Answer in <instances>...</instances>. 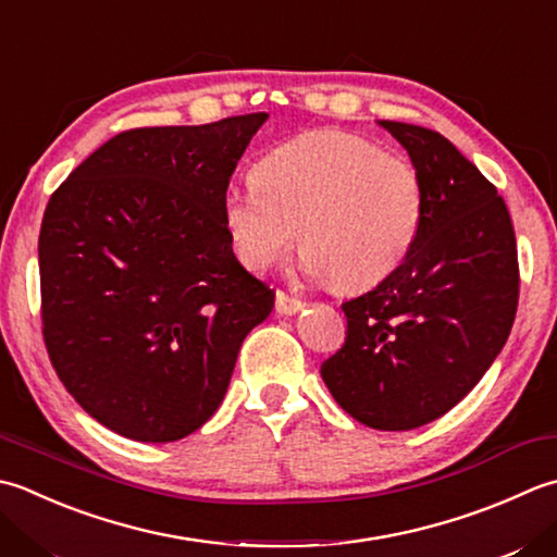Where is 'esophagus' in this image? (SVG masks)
Wrapping results in <instances>:
<instances>
[{
	"instance_id": "34e87169",
	"label": "esophagus",
	"mask_w": 557,
	"mask_h": 557,
	"mask_svg": "<svg viewBox=\"0 0 557 557\" xmlns=\"http://www.w3.org/2000/svg\"><path fill=\"white\" fill-rule=\"evenodd\" d=\"M301 307H304V301H301V299H297V297H289V294H287V292H282V289H277V292H275V309H277V313H282V315H292V313H297Z\"/></svg>"
}]
</instances>
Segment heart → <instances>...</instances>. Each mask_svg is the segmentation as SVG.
I'll list each match as a JSON object with an SVG mask.
<instances>
[{
  "label": "heart",
  "mask_w": 557,
  "mask_h": 557,
  "mask_svg": "<svg viewBox=\"0 0 557 557\" xmlns=\"http://www.w3.org/2000/svg\"><path fill=\"white\" fill-rule=\"evenodd\" d=\"M424 185L412 161L345 129H315L270 149L256 178L232 183L224 224L242 263L275 265L292 246L304 270L337 292H362L406 263Z\"/></svg>",
  "instance_id": "heart-1"
}]
</instances>
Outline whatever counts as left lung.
<instances>
[{"mask_svg": "<svg viewBox=\"0 0 557 557\" xmlns=\"http://www.w3.org/2000/svg\"><path fill=\"white\" fill-rule=\"evenodd\" d=\"M424 185L418 242L394 275L343 304L345 343L321 376L367 428L442 418L507 343L519 304L515 226L503 195L434 129L381 120Z\"/></svg>", "mask_w": 557, "mask_h": 557, "instance_id": "left-lung-1", "label": "left lung"}]
</instances>
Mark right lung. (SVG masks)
Instances as JSON below:
<instances>
[{
  "mask_svg": "<svg viewBox=\"0 0 557 557\" xmlns=\"http://www.w3.org/2000/svg\"><path fill=\"white\" fill-rule=\"evenodd\" d=\"M268 113L125 129L50 195L38 238L42 341L64 388L135 442L214 416L275 301L238 263L228 178Z\"/></svg>",
  "mask_w": 557,
  "mask_h": 557,
  "instance_id": "add662e5",
  "label": "right lung"
}]
</instances>
